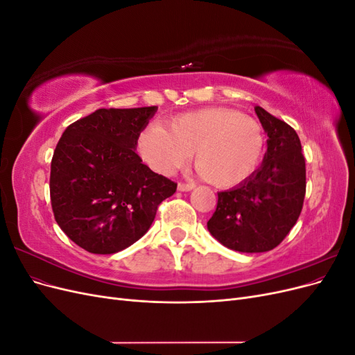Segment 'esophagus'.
Instances as JSON below:
<instances>
[{
    "label": "esophagus",
    "instance_id": "1",
    "mask_svg": "<svg viewBox=\"0 0 355 355\" xmlns=\"http://www.w3.org/2000/svg\"><path fill=\"white\" fill-rule=\"evenodd\" d=\"M194 188H196L194 182H188V184H184V182H179V185H178V189L180 192H187V191H191V189H194Z\"/></svg>",
    "mask_w": 355,
    "mask_h": 355
}]
</instances>
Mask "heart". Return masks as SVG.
<instances>
[{
    "instance_id": "heart-1",
    "label": "heart",
    "mask_w": 355,
    "mask_h": 355,
    "mask_svg": "<svg viewBox=\"0 0 355 355\" xmlns=\"http://www.w3.org/2000/svg\"><path fill=\"white\" fill-rule=\"evenodd\" d=\"M139 154L159 175H171L194 153L204 179L232 188L249 179L259 166L263 128L254 118L228 108H207L175 116L168 130L149 125L139 136Z\"/></svg>"
}]
</instances>
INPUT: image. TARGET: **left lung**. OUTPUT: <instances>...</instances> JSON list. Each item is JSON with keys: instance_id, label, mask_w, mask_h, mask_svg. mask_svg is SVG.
Returning a JSON list of instances; mask_svg holds the SVG:
<instances>
[{"instance_id": "left-lung-1", "label": "left lung", "mask_w": 355, "mask_h": 355, "mask_svg": "<svg viewBox=\"0 0 355 355\" xmlns=\"http://www.w3.org/2000/svg\"><path fill=\"white\" fill-rule=\"evenodd\" d=\"M254 111L268 135L263 163L239 187L218 192L216 210L207 222L214 239L243 253L280 244L302 211L306 191L305 158L295 128L261 106Z\"/></svg>"}]
</instances>
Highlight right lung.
Segmentation results:
<instances>
[{
  "instance_id": "obj_1",
  "label": "right lung",
  "mask_w": 355,
  "mask_h": 355,
  "mask_svg": "<svg viewBox=\"0 0 355 355\" xmlns=\"http://www.w3.org/2000/svg\"><path fill=\"white\" fill-rule=\"evenodd\" d=\"M157 106L98 110L67 127L50 170V200L60 230L96 254L132 245L151 227L178 184L145 166L137 139Z\"/></svg>"
}]
</instances>
